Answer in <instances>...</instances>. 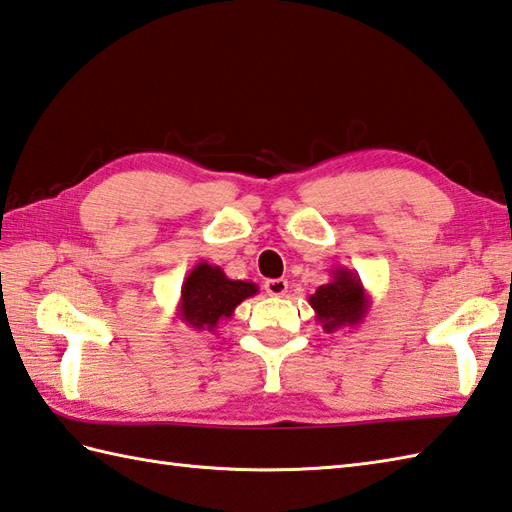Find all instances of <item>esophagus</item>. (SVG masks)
Segmentation results:
<instances>
[{
  "instance_id": "obj_1",
  "label": "esophagus",
  "mask_w": 512,
  "mask_h": 512,
  "mask_svg": "<svg viewBox=\"0 0 512 512\" xmlns=\"http://www.w3.org/2000/svg\"><path fill=\"white\" fill-rule=\"evenodd\" d=\"M289 289V282L285 278H271L265 282V291L269 295H276V298H280V295H285Z\"/></svg>"
}]
</instances>
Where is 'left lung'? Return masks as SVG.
<instances>
[{
    "label": "left lung",
    "instance_id": "1",
    "mask_svg": "<svg viewBox=\"0 0 512 512\" xmlns=\"http://www.w3.org/2000/svg\"><path fill=\"white\" fill-rule=\"evenodd\" d=\"M315 320L326 333L357 328L366 320L372 306L370 293L363 289L359 276L348 267L331 269V282L317 287L309 298Z\"/></svg>",
    "mask_w": 512,
    "mask_h": 512
}]
</instances>
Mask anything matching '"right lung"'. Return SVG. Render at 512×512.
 <instances>
[{
  "instance_id": "add662e5",
  "label": "right lung",
  "mask_w": 512,
  "mask_h": 512,
  "mask_svg": "<svg viewBox=\"0 0 512 512\" xmlns=\"http://www.w3.org/2000/svg\"><path fill=\"white\" fill-rule=\"evenodd\" d=\"M256 293V282L232 280L219 265L201 260L181 285L177 317L192 331L214 333L223 320H230L238 304Z\"/></svg>"
}]
</instances>
